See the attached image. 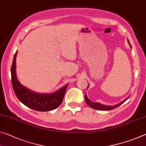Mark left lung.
Returning a JSON list of instances; mask_svg holds the SVG:
<instances>
[{
	"label": "left lung",
	"mask_w": 146,
	"mask_h": 146,
	"mask_svg": "<svg viewBox=\"0 0 146 146\" xmlns=\"http://www.w3.org/2000/svg\"><path fill=\"white\" fill-rule=\"evenodd\" d=\"M128 42H129V44L130 47H131V48H132L131 47V45L130 44L129 42V40H128ZM87 88H89V86H87ZM129 98L128 97L126 99L123 100V102L119 103V104H116V105H114V106H106V105H104V104H100V103H98V102H92L89 99L88 97H87V95L86 94V95H85V100H86V102L87 103V104L89 106H90L92 108L95 109V110H113L114 108H117L118 106H119L120 105H121L123 103H124L126 100Z\"/></svg>",
	"instance_id": "1"
}]
</instances>
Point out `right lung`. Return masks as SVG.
<instances>
[{
    "label": "right lung",
    "instance_id": "add662e5",
    "mask_svg": "<svg viewBox=\"0 0 146 146\" xmlns=\"http://www.w3.org/2000/svg\"><path fill=\"white\" fill-rule=\"evenodd\" d=\"M13 57L11 77L13 91L19 101L24 105L36 111H48L59 107L61 104L68 84L51 93H38L33 91L20 84L16 75V56Z\"/></svg>",
    "mask_w": 146,
    "mask_h": 146
}]
</instances>
